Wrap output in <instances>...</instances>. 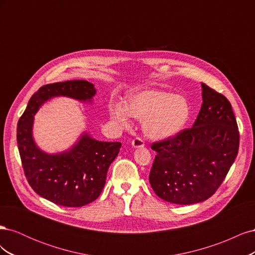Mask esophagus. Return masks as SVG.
Instances as JSON below:
<instances>
[{
    "instance_id": "esophagus-1",
    "label": "esophagus",
    "mask_w": 255,
    "mask_h": 255,
    "mask_svg": "<svg viewBox=\"0 0 255 255\" xmlns=\"http://www.w3.org/2000/svg\"><path fill=\"white\" fill-rule=\"evenodd\" d=\"M132 145L133 148H142V146H144V141L140 137H136L132 141Z\"/></svg>"
}]
</instances>
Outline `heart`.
Returning <instances> with one entry per match:
<instances>
[{
  "instance_id": "heart-1",
  "label": "heart",
  "mask_w": 255,
  "mask_h": 255,
  "mask_svg": "<svg viewBox=\"0 0 255 255\" xmlns=\"http://www.w3.org/2000/svg\"><path fill=\"white\" fill-rule=\"evenodd\" d=\"M191 109L186 98L171 92L149 89L137 92L121 103L110 105L111 118L127 127L129 116L142 120V128L152 139L161 140L179 134L190 117Z\"/></svg>"
}]
</instances>
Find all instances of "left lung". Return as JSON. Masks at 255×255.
Wrapping results in <instances>:
<instances>
[{
    "label": "left lung",
    "mask_w": 255,
    "mask_h": 255,
    "mask_svg": "<svg viewBox=\"0 0 255 255\" xmlns=\"http://www.w3.org/2000/svg\"><path fill=\"white\" fill-rule=\"evenodd\" d=\"M201 86L203 103L192 128L151 144L156 152L149 175L151 187L174 204H195L212 197L238 153L232 105L206 84Z\"/></svg>",
    "instance_id": "obj_1"
}]
</instances>
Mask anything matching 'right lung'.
Returning <instances> with one entry per match:
<instances>
[{"mask_svg": "<svg viewBox=\"0 0 255 255\" xmlns=\"http://www.w3.org/2000/svg\"><path fill=\"white\" fill-rule=\"evenodd\" d=\"M95 95L94 85L87 81L44 85L29 99L18 122V149L26 180L36 194L57 205L80 207L95 201L102 192L107 170L118 155L121 142L99 141L85 133L70 150L47 154L33 139L34 115L53 97L86 102Z\"/></svg>", "mask_w": 255, "mask_h": 255, "instance_id": "1", "label": "right lung"}]
</instances>
